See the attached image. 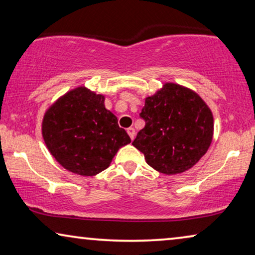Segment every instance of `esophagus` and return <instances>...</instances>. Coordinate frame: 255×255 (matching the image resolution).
Listing matches in <instances>:
<instances>
[{
    "label": "esophagus",
    "mask_w": 255,
    "mask_h": 255,
    "mask_svg": "<svg viewBox=\"0 0 255 255\" xmlns=\"http://www.w3.org/2000/svg\"><path fill=\"white\" fill-rule=\"evenodd\" d=\"M127 131H128V134L130 135V138H131L132 140L134 139V136H135V130H134V128H128Z\"/></svg>",
    "instance_id": "esophagus-1"
}]
</instances>
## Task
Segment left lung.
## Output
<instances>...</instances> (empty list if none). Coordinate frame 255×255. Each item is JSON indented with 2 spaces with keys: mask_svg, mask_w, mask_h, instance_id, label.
Listing matches in <instances>:
<instances>
[{
  "mask_svg": "<svg viewBox=\"0 0 255 255\" xmlns=\"http://www.w3.org/2000/svg\"><path fill=\"white\" fill-rule=\"evenodd\" d=\"M140 117L146 125L132 144L159 173L190 170L212 142V112L197 93L180 84L165 83L147 97Z\"/></svg>",
  "mask_w": 255,
  "mask_h": 255,
  "instance_id": "8db88e82",
  "label": "left lung"
}]
</instances>
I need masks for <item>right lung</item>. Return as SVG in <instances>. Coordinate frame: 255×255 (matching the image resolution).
I'll return each instance as SVG.
<instances>
[{"mask_svg": "<svg viewBox=\"0 0 255 255\" xmlns=\"http://www.w3.org/2000/svg\"><path fill=\"white\" fill-rule=\"evenodd\" d=\"M42 135L51 155L73 173L93 177L111 165L131 139L105 107V96L85 87L70 90L45 112Z\"/></svg>", "mask_w": 255, "mask_h": 255, "instance_id": "right-lung-1", "label": "right lung"}]
</instances>
